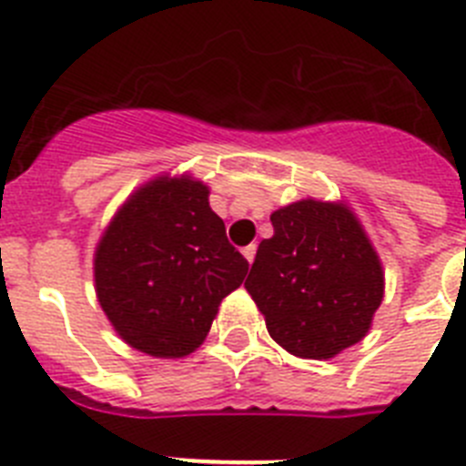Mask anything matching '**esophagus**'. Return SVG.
Instances as JSON below:
<instances>
[{"mask_svg":"<svg viewBox=\"0 0 466 466\" xmlns=\"http://www.w3.org/2000/svg\"><path fill=\"white\" fill-rule=\"evenodd\" d=\"M242 257L247 258V263H252V261H254V257H257V245L245 247V249H242Z\"/></svg>","mask_w":466,"mask_h":466,"instance_id":"34e87169","label":"esophagus"}]
</instances>
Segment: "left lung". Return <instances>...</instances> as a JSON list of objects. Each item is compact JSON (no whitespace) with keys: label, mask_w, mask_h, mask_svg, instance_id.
Returning <instances> with one entry per match:
<instances>
[{"label":"left lung","mask_w":466,"mask_h":466,"mask_svg":"<svg viewBox=\"0 0 466 466\" xmlns=\"http://www.w3.org/2000/svg\"><path fill=\"white\" fill-rule=\"evenodd\" d=\"M245 289L270 339L300 360H331L360 343L385 294V273L345 203L296 200L270 214Z\"/></svg>","instance_id":"8db88e82"}]
</instances>
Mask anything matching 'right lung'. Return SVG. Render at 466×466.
<instances>
[{"mask_svg": "<svg viewBox=\"0 0 466 466\" xmlns=\"http://www.w3.org/2000/svg\"><path fill=\"white\" fill-rule=\"evenodd\" d=\"M249 263L191 175H160L130 193L95 247V294L130 348L160 360L191 355Z\"/></svg>", "mask_w": 466, "mask_h": 466, "instance_id": "1", "label": "right lung"}]
</instances>
